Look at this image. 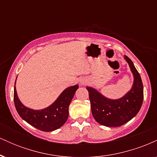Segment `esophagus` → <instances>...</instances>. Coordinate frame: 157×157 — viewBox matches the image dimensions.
I'll return each instance as SVG.
<instances>
[{"label": "esophagus", "instance_id": "esophagus-1", "mask_svg": "<svg viewBox=\"0 0 157 157\" xmlns=\"http://www.w3.org/2000/svg\"><path fill=\"white\" fill-rule=\"evenodd\" d=\"M86 82H87V81H86V80H81L80 81V84L81 85H82V86H84V85L85 84H86Z\"/></svg>", "mask_w": 157, "mask_h": 157}]
</instances>
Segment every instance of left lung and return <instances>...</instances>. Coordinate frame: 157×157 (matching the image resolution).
<instances>
[{
  "label": "left lung",
  "instance_id": "8db88e82",
  "mask_svg": "<svg viewBox=\"0 0 157 157\" xmlns=\"http://www.w3.org/2000/svg\"><path fill=\"white\" fill-rule=\"evenodd\" d=\"M134 75L132 88L123 97L111 100L92 87L87 86L92 115L98 123L107 127H119L130 121L139 112L143 101V85L131 60L125 55Z\"/></svg>",
  "mask_w": 157,
  "mask_h": 157
}]
</instances>
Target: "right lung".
<instances>
[{
  "mask_svg": "<svg viewBox=\"0 0 157 157\" xmlns=\"http://www.w3.org/2000/svg\"><path fill=\"white\" fill-rule=\"evenodd\" d=\"M15 83L16 80L14 88V102L17 113L23 120L43 131L57 130L64 125L68 117V106L79 88L78 85L65 89L48 107L41 110H34L27 108L19 100Z\"/></svg>",
  "mask_w": 157,
  "mask_h": 157,
  "instance_id": "obj_1",
  "label": "right lung"
}]
</instances>
